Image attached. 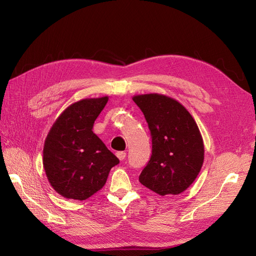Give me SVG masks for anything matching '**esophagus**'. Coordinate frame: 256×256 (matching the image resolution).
<instances>
[{
    "label": "esophagus",
    "mask_w": 256,
    "mask_h": 256,
    "mask_svg": "<svg viewBox=\"0 0 256 256\" xmlns=\"http://www.w3.org/2000/svg\"><path fill=\"white\" fill-rule=\"evenodd\" d=\"M116 156L120 160H124L125 157H126V153H125V152H118Z\"/></svg>",
    "instance_id": "34e87169"
}]
</instances>
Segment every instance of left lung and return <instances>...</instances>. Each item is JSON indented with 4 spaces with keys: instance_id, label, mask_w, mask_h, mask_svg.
Masks as SVG:
<instances>
[{
    "instance_id": "1",
    "label": "left lung",
    "mask_w": 256,
    "mask_h": 256,
    "mask_svg": "<svg viewBox=\"0 0 256 256\" xmlns=\"http://www.w3.org/2000/svg\"><path fill=\"white\" fill-rule=\"evenodd\" d=\"M152 136V156L140 175L143 186L160 196L184 192L202 167L204 146L198 125L186 108L158 94L133 96Z\"/></svg>"
}]
</instances>
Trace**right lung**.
<instances>
[{"label":"right lung","mask_w":256,"mask_h":256,"mask_svg":"<svg viewBox=\"0 0 256 256\" xmlns=\"http://www.w3.org/2000/svg\"><path fill=\"white\" fill-rule=\"evenodd\" d=\"M108 96L72 103L58 116L44 144L48 182L62 197L86 200L104 186L120 160L92 131Z\"/></svg>","instance_id":"obj_1"}]
</instances>
